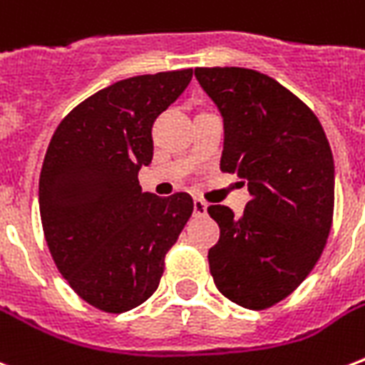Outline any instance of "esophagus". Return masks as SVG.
Here are the masks:
<instances>
[{
    "label": "esophagus",
    "mask_w": 365,
    "mask_h": 365,
    "mask_svg": "<svg viewBox=\"0 0 365 365\" xmlns=\"http://www.w3.org/2000/svg\"><path fill=\"white\" fill-rule=\"evenodd\" d=\"M193 214L197 216V218H201V216H205L207 214V202L202 201V199H193Z\"/></svg>",
    "instance_id": "esophagus-1"
}]
</instances>
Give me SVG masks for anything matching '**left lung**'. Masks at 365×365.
Here are the masks:
<instances>
[{
  "mask_svg": "<svg viewBox=\"0 0 365 365\" xmlns=\"http://www.w3.org/2000/svg\"><path fill=\"white\" fill-rule=\"evenodd\" d=\"M224 116L220 170L247 180L250 201L210 205L220 239L208 250L214 285L249 310L293 293L322 257L335 207V166L318 116L274 78L239 66L195 68Z\"/></svg>",
  "mask_w": 365,
  "mask_h": 365,
  "instance_id": "8db88e82",
  "label": "left lung"
}]
</instances>
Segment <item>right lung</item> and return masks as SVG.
Listing matches in <instances>:
<instances>
[{
  "label": "right lung",
  "mask_w": 365,
  "mask_h": 365,
  "mask_svg": "<svg viewBox=\"0 0 365 365\" xmlns=\"http://www.w3.org/2000/svg\"><path fill=\"white\" fill-rule=\"evenodd\" d=\"M193 68L120 80L61 120L40 174V216L53 262L72 291L103 312L145 302L166 252L193 212L187 193H143L153 124L182 96Z\"/></svg>",
  "instance_id": "add662e5"
}]
</instances>
